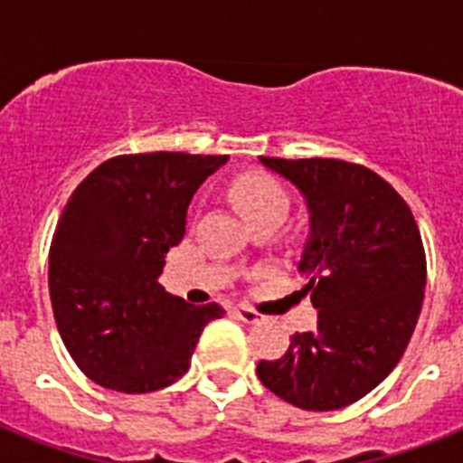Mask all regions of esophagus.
Masks as SVG:
<instances>
[{"label": "esophagus", "mask_w": 463, "mask_h": 463, "mask_svg": "<svg viewBox=\"0 0 463 463\" xmlns=\"http://www.w3.org/2000/svg\"><path fill=\"white\" fill-rule=\"evenodd\" d=\"M234 315L239 317L241 322H245V325H255V322H261L264 317H261L257 310L252 308H245V306H239V308H234Z\"/></svg>", "instance_id": "esophagus-1"}]
</instances>
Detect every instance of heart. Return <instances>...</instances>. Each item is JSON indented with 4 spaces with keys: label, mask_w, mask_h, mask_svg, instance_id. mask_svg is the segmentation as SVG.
Listing matches in <instances>:
<instances>
[{
    "label": "heart",
    "mask_w": 463,
    "mask_h": 463,
    "mask_svg": "<svg viewBox=\"0 0 463 463\" xmlns=\"http://www.w3.org/2000/svg\"><path fill=\"white\" fill-rule=\"evenodd\" d=\"M229 192L248 220L271 215V213L285 215V211H288V192L282 190L276 178L267 174L241 175L232 183Z\"/></svg>",
    "instance_id": "1"
}]
</instances>
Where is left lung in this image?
I'll list each match as a JSON object with an SVG mask.
<instances>
[{"mask_svg": "<svg viewBox=\"0 0 463 463\" xmlns=\"http://www.w3.org/2000/svg\"><path fill=\"white\" fill-rule=\"evenodd\" d=\"M304 192L310 236L298 261L317 329L257 364L261 384L304 411H338L375 390L422 310L427 255L412 211L375 171L331 157H260Z\"/></svg>", "mask_w": 463, "mask_h": 463, "instance_id": "1", "label": "left lung"}]
</instances>
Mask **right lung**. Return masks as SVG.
Instances as JSON below:
<instances>
[{
    "mask_svg": "<svg viewBox=\"0 0 463 463\" xmlns=\"http://www.w3.org/2000/svg\"><path fill=\"white\" fill-rule=\"evenodd\" d=\"M227 155L141 153L106 159L69 196L48 255L57 331L106 390L146 394L185 375L220 304L192 306L159 285L185 234L196 187Z\"/></svg>",
    "mask_w": 463,
    "mask_h": 463,
    "instance_id": "obj_1",
    "label": "right lung"
}]
</instances>
